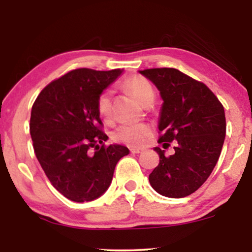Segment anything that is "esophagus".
I'll list each match as a JSON object with an SVG mask.
<instances>
[{
    "mask_svg": "<svg viewBox=\"0 0 252 252\" xmlns=\"http://www.w3.org/2000/svg\"><path fill=\"white\" fill-rule=\"evenodd\" d=\"M130 153H132V154H141V153H143V150L140 149V148H132V149H130Z\"/></svg>",
    "mask_w": 252,
    "mask_h": 252,
    "instance_id": "obj_1",
    "label": "esophagus"
}]
</instances>
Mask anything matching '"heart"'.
<instances>
[{
  "label": "heart",
  "instance_id": "1",
  "mask_svg": "<svg viewBox=\"0 0 252 252\" xmlns=\"http://www.w3.org/2000/svg\"><path fill=\"white\" fill-rule=\"evenodd\" d=\"M126 87L135 96L140 103L151 95H155L154 88L149 80L141 75H133L125 81ZM97 111L103 119H108L111 115V93L103 92L97 99ZM150 134L149 126L144 124H125L117 128L115 139L129 146H141Z\"/></svg>",
  "mask_w": 252,
  "mask_h": 252
}]
</instances>
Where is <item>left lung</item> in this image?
I'll list each match as a JSON object with an SVG mask.
<instances>
[{
    "label": "left lung",
    "instance_id": "1",
    "mask_svg": "<svg viewBox=\"0 0 252 252\" xmlns=\"http://www.w3.org/2000/svg\"><path fill=\"white\" fill-rule=\"evenodd\" d=\"M139 73L156 86L163 99L159 143L177 141L170 157L165 156V150L154 148L159 164L150 173L149 182L158 194L186 197L204 184L219 159L226 136L225 110L204 84L177 68H150Z\"/></svg>",
    "mask_w": 252,
    "mask_h": 252
}]
</instances>
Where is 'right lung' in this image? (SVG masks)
I'll use <instances>...</instances> for the list:
<instances>
[{"label":"right lung","mask_w":252,"mask_h":252,"mask_svg":"<svg viewBox=\"0 0 252 252\" xmlns=\"http://www.w3.org/2000/svg\"><path fill=\"white\" fill-rule=\"evenodd\" d=\"M124 70L78 68L50 82L34 102L30 132L35 156L51 185L73 202H91L108 190L120 144L104 146L97 99ZM94 148L93 153L91 149Z\"/></svg>","instance_id":"obj_1"}]
</instances>
